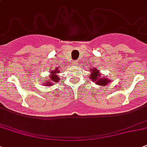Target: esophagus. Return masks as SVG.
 Instances as JSON below:
<instances>
[{
  "label": "esophagus",
  "instance_id": "1",
  "mask_svg": "<svg viewBox=\"0 0 147 147\" xmlns=\"http://www.w3.org/2000/svg\"><path fill=\"white\" fill-rule=\"evenodd\" d=\"M72 63H73V65H78V61H74Z\"/></svg>",
  "mask_w": 147,
  "mask_h": 147
}]
</instances>
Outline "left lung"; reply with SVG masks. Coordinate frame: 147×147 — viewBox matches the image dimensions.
<instances>
[{"label": "left lung", "instance_id": "left-lung-1", "mask_svg": "<svg viewBox=\"0 0 147 147\" xmlns=\"http://www.w3.org/2000/svg\"><path fill=\"white\" fill-rule=\"evenodd\" d=\"M91 75H90V78L92 79V82H94L96 85H100V86H105L109 83V79L107 78H100V74L99 73L98 70H97L96 68H93L90 70Z\"/></svg>", "mask_w": 147, "mask_h": 147}]
</instances>
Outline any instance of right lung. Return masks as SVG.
I'll list each match as a JSON object with an SVG mask.
<instances>
[{
	"label": "right lung",
	"mask_w": 147,
	"mask_h": 147,
	"mask_svg": "<svg viewBox=\"0 0 147 147\" xmlns=\"http://www.w3.org/2000/svg\"><path fill=\"white\" fill-rule=\"evenodd\" d=\"M59 70L58 68L54 69V71H50V75H49V78H47L45 80L44 85L46 86H51V85H53V83L54 82H58L60 80V78H59L57 74L59 73Z\"/></svg>",
	"instance_id": "obj_1"
}]
</instances>
